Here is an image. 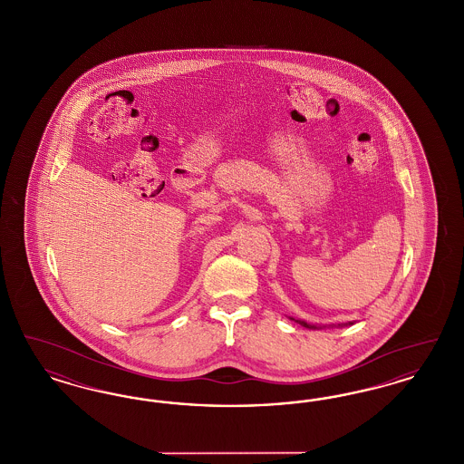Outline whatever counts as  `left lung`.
Segmentation results:
<instances>
[{
    "mask_svg": "<svg viewBox=\"0 0 464 464\" xmlns=\"http://www.w3.org/2000/svg\"><path fill=\"white\" fill-rule=\"evenodd\" d=\"M290 320H294L295 324H299V325H303V327H306V329H322V327H316V325H311L308 322H304V320H295V318H290ZM346 325H353V322H348V324H341L339 327H346Z\"/></svg>",
    "mask_w": 464,
    "mask_h": 464,
    "instance_id": "obj_1",
    "label": "left lung"
}]
</instances>
